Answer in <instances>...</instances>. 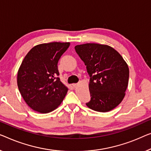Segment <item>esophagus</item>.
<instances>
[{"label":"esophagus","instance_id":"obj_1","mask_svg":"<svg viewBox=\"0 0 151 151\" xmlns=\"http://www.w3.org/2000/svg\"><path fill=\"white\" fill-rule=\"evenodd\" d=\"M77 85H78L77 83H74V84H73V87L74 88H76V87H77Z\"/></svg>","mask_w":151,"mask_h":151}]
</instances>
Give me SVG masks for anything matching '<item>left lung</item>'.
<instances>
[{"mask_svg": "<svg viewBox=\"0 0 151 151\" xmlns=\"http://www.w3.org/2000/svg\"><path fill=\"white\" fill-rule=\"evenodd\" d=\"M75 49L90 77L91 100L86 105L95 111H111L125 96L129 81L127 64L115 49L106 45L87 43Z\"/></svg>", "mask_w": 151, "mask_h": 151, "instance_id": "1", "label": "left lung"}]
</instances>
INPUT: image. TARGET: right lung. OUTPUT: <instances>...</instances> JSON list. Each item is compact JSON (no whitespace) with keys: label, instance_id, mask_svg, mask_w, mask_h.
<instances>
[{"label":"right lung","instance_id":"add662e5","mask_svg":"<svg viewBox=\"0 0 151 151\" xmlns=\"http://www.w3.org/2000/svg\"><path fill=\"white\" fill-rule=\"evenodd\" d=\"M70 42H53L35 46L27 53L17 73V86L26 104L40 113L59 106L68 88L60 81L58 63Z\"/></svg>","mask_w":151,"mask_h":151}]
</instances>
